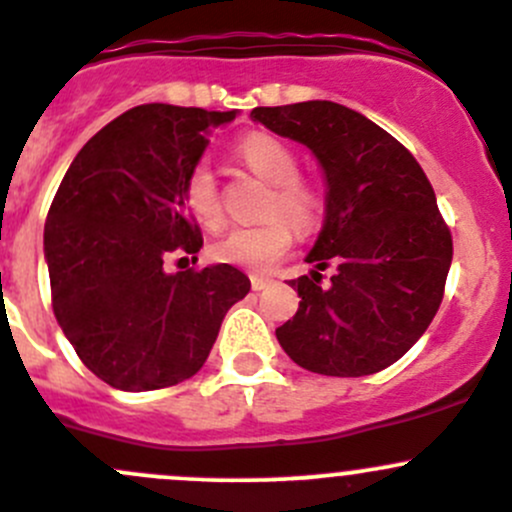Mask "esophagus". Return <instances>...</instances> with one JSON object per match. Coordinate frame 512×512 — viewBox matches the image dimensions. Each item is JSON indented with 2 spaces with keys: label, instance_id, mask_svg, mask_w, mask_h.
<instances>
[{
  "label": "esophagus",
  "instance_id": "esophagus-1",
  "mask_svg": "<svg viewBox=\"0 0 512 512\" xmlns=\"http://www.w3.org/2000/svg\"><path fill=\"white\" fill-rule=\"evenodd\" d=\"M268 283H271V278H266V276H251V288H254V291H263V288L268 286Z\"/></svg>",
  "mask_w": 512,
  "mask_h": 512
}]
</instances>
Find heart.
Instances as JSON below:
<instances>
[{
    "label": "heart",
    "instance_id": "1",
    "mask_svg": "<svg viewBox=\"0 0 512 512\" xmlns=\"http://www.w3.org/2000/svg\"><path fill=\"white\" fill-rule=\"evenodd\" d=\"M236 154L271 184V191L263 201V219L226 231L209 246V254L219 263L246 271H268L291 249V224L298 231H311L321 221L323 199L311 181L298 176V156L286 141L256 131L239 141ZM181 199L186 211L206 229L224 224V199L209 161H196L186 171Z\"/></svg>",
    "mask_w": 512,
    "mask_h": 512
}]
</instances>
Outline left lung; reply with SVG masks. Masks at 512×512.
<instances>
[{"instance_id": "1", "label": "left lung", "mask_w": 512, "mask_h": 512, "mask_svg": "<svg viewBox=\"0 0 512 512\" xmlns=\"http://www.w3.org/2000/svg\"><path fill=\"white\" fill-rule=\"evenodd\" d=\"M251 119L308 146L326 176V221L311 276L276 338L293 363L321 376H371L426 333L453 261L450 229L411 151L358 111L333 101L256 106ZM336 265L331 287L320 271Z\"/></svg>"}]
</instances>
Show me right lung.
<instances>
[{"label":"right lung","mask_w":512,"mask_h":512,"mask_svg":"<svg viewBox=\"0 0 512 512\" xmlns=\"http://www.w3.org/2000/svg\"><path fill=\"white\" fill-rule=\"evenodd\" d=\"M236 111L144 104L96 131L59 184L44 226L52 306L82 363L119 391L194 376L221 321L249 293L229 263L166 273L171 254L204 246L181 199L209 129Z\"/></svg>","instance_id":"add662e5"}]
</instances>
